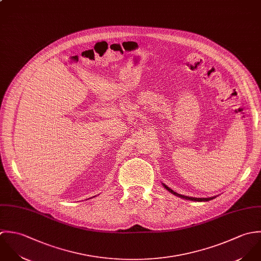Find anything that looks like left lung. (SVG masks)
I'll use <instances>...</instances> for the list:
<instances>
[{
  "label": "left lung",
  "mask_w": 261,
  "mask_h": 261,
  "mask_svg": "<svg viewBox=\"0 0 261 261\" xmlns=\"http://www.w3.org/2000/svg\"><path fill=\"white\" fill-rule=\"evenodd\" d=\"M163 187L169 192V193H171V194H173L174 196H176V197H179V198H181V199H186V200H190V201H195V202H208V201H211V200H213V199H215L216 197H212V198H193V197H187V196H182V195H179V194H177V193H175V192H173L171 189H169L167 186H165V185H163Z\"/></svg>",
  "instance_id": "1"
}]
</instances>
